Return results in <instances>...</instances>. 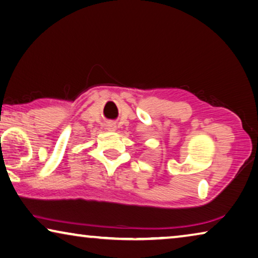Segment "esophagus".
<instances>
[{
  "label": "esophagus",
  "mask_w": 258,
  "mask_h": 258,
  "mask_svg": "<svg viewBox=\"0 0 258 258\" xmlns=\"http://www.w3.org/2000/svg\"><path fill=\"white\" fill-rule=\"evenodd\" d=\"M110 130H114V127H113V126H112V128H110Z\"/></svg>",
  "instance_id": "obj_1"
}]
</instances>
